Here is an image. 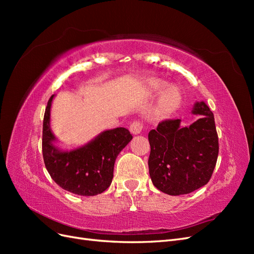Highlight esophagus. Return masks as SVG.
Listing matches in <instances>:
<instances>
[{
	"mask_svg": "<svg viewBox=\"0 0 254 254\" xmlns=\"http://www.w3.org/2000/svg\"><path fill=\"white\" fill-rule=\"evenodd\" d=\"M143 129V124L142 122L139 120H135L131 123V125H130V131H131L133 134H137L142 131Z\"/></svg>",
	"mask_w": 254,
	"mask_h": 254,
	"instance_id": "obj_1",
	"label": "esophagus"
}]
</instances>
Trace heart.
<instances>
[{
    "label": "heart",
    "instance_id": "b5f03b06",
    "mask_svg": "<svg viewBox=\"0 0 254 254\" xmlns=\"http://www.w3.org/2000/svg\"><path fill=\"white\" fill-rule=\"evenodd\" d=\"M180 102H181V96L179 94V92L174 88L168 89L162 95V97H161L160 108L163 112L170 113L178 108Z\"/></svg>",
    "mask_w": 254,
    "mask_h": 254
}]
</instances>
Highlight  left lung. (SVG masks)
<instances>
[{"label": "left lung", "instance_id": "left-lung-1", "mask_svg": "<svg viewBox=\"0 0 254 254\" xmlns=\"http://www.w3.org/2000/svg\"><path fill=\"white\" fill-rule=\"evenodd\" d=\"M193 113L202 117L189 127L180 126V120H164L148 133L150 178L168 195L190 194L205 186L217 162L214 115L203 102L195 104Z\"/></svg>", "mask_w": 254, "mask_h": 254}]
</instances>
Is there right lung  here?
<instances>
[{
    "label": "right lung",
    "mask_w": 254,
    "mask_h": 254,
    "mask_svg": "<svg viewBox=\"0 0 254 254\" xmlns=\"http://www.w3.org/2000/svg\"><path fill=\"white\" fill-rule=\"evenodd\" d=\"M54 95L45 108L42 130L44 164L52 179L70 193L94 196L110 187L115 159L131 141L129 130L119 127L106 130L83 147L60 151L53 145L55 136L50 128V112Z\"/></svg>",
    "instance_id": "obj_1"
}]
</instances>
